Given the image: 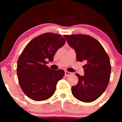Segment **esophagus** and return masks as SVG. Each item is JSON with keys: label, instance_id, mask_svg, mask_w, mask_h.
Masks as SVG:
<instances>
[{"label": "esophagus", "instance_id": "1", "mask_svg": "<svg viewBox=\"0 0 122 122\" xmlns=\"http://www.w3.org/2000/svg\"><path fill=\"white\" fill-rule=\"evenodd\" d=\"M72 74V73L68 72V71H65V76H66V77L69 76H71Z\"/></svg>", "mask_w": 122, "mask_h": 122}]
</instances>
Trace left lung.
I'll return each mask as SVG.
<instances>
[{
  "label": "left lung",
  "mask_w": 122,
  "mask_h": 122,
  "mask_svg": "<svg viewBox=\"0 0 122 122\" xmlns=\"http://www.w3.org/2000/svg\"><path fill=\"white\" fill-rule=\"evenodd\" d=\"M70 47L75 50L78 61H85L84 75L76 76L77 84L72 86L77 99L90 103L98 99L107 88L110 81V60L100 43L88 35H64Z\"/></svg>",
  "instance_id": "obj_1"
}]
</instances>
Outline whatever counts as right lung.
<instances>
[{"label": "right lung", "instance_id": "obj_1", "mask_svg": "<svg viewBox=\"0 0 122 122\" xmlns=\"http://www.w3.org/2000/svg\"><path fill=\"white\" fill-rule=\"evenodd\" d=\"M60 35L46 33L32 40L25 47L17 62L19 85L26 96L42 101L53 96L57 82L64 77L63 70H53L46 66L58 49L65 45Z\"/></svg>", "mask_w": 122, "mask_h": 122}]
</instances>
